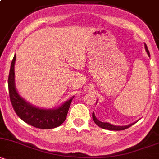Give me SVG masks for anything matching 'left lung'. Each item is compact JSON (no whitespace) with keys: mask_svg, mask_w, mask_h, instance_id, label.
<instances>
[{"mask_svg":"<svg viewBox=\"0 0 159 159\" xmlns=\"http://www.w3.org/2000/svg\"><path fill=\"white\" fill-rule=\"evenodd\" d=\"M145 49H146V52H147V54H148V56H150L149 52H148V48H147V46L146 44H145ZM92 117H93V121H94V123H96L98 126H100L101 128L105 129H108V130H114V131L124 130V129H126L130 127L131 126H133V125L135 124V123H136V122H135V123H131V124H129V125H127V126H115V125H112L109 123H103V122L100 121V120H98V119H97L96 116H95V114H94V112L92 113Z\"/></svg>","mask_w":159,"mask_h":159,"instance_id":"left-lung-1","label":"left lung"}]
</instances>
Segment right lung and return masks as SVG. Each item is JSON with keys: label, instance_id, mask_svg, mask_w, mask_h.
<instances>
[{"label": "right lung", "instance_id": "obj_1", "mask_svg": "<svg viewBox=\"0 0 159 159\" xmlns=\"http://www.w3.org/2000/svg\"><path fill=\"white\" fill-rule=\"evenodd\" d=\"M15 61L16 56H14L11 62L8 77V89L10 100L16 115L26 123L39 129H49L62 124L66 119L67 113L74 97L56 109H42L30 104L16 91L14 81Z\"/></svg>", "mask_w": 159, "mask_h": 159}]
</instances>
